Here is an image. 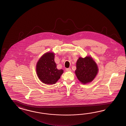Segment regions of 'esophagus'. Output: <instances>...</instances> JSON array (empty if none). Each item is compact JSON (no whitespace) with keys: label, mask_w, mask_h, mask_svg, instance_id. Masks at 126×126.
Masks as SVG:
<instances>
[{"label":"esophagus","mask_w":126,"mask_h":126,"mask_svg":"<svg viewBox=\"0 0 126 126\" xmlns=\"http://www.w3.org/2000/svg\"><path fill=\"white\" fill-rule=\"evenodd\" d=\"M66 71L67 72H70L71 71V69L70 68H68L66 69Z\"/></svg>","instance_id":"34e87169"}]
</instances>
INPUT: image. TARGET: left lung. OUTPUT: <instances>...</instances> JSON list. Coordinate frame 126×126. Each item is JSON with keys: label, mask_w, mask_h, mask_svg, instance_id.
Returning <instances> with one entry per match:
<instances>
[{"label": "left lung", "mask_w": 126, "mask_h": 126, "mask_svg": "<svg viewBox=\"0 0 126 126\" xmlns=\"http://www.w3.org/2000/svg\"><path fill=\"white\" fill-rule=\"evenodd\" d=\"M75 73L78 79L83 84L91 82L96 76L98 68L96 63L90 57L79 58L77 63Z\"/></svg>", "instance_id": "obj_1"}]
</instances>
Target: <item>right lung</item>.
Listing matches in <instances>:
<instances>
[{
	"label": "right lung",
	"instance_id": "right-lung-1",
	"mask_svg": "<svg viewBox=\"0 0 126 126\" xmlns=\"http://www.w3.org/2000/svg\"><path fill=\"white\" fill-rule=\"evenodd\" d=\"M53 53H47L39 59L36 65L38 77L42 82L47 85L54 84L63 73V70H58Z\"/></svg>",
	"mask_w": 126,
	"mask_h": 126
}]
</instances>
